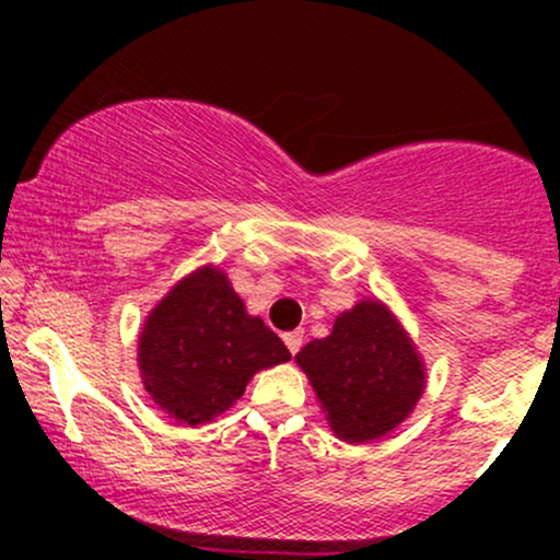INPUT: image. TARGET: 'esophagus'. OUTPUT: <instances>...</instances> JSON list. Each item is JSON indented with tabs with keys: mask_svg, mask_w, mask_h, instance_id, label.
<instances>
[{
	"mask_svg": "<svg viewBox=\"0 0 560 560\" xmlns=\"http://www.w3.org/2000/svg\"><path fill=\"white\" fill-rule=\"evenodd\" d=\"M284 345H287V350L294 355V352H298L302 347V331H287L284 334Z\"/></svg>",
	"mask_w": 560,
	"mask_h": 560,
	"instance_id": "34e87169",
	"label": "esophagus"
}]
</instances>
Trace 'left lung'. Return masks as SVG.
Wrapping results in <instances>:
<instances>
[{
	"instance_id": "obj_1",
	"label": "left lung",
	"mask_w": 560,
	"mask_h": 560,
	"mask_svg": "<svg viewBox=\"0 0 560 560\" xmlns=\"http://www.w3.org/2000/svg\"><path fill=\"white\" fill-rule=\"evenodd\" d=\"M316 392L331 432L342 442H371L413 413L427 389V365L400 318L365 298L339 313L329 337L294 355Z\"/></svg>"
}]
</instances>
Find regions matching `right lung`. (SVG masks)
<instances>
[{"label": "right lung", "instance_id": "1", "mask_svg": "<svg viewBox=\"0 0 560 560\" xmlns=\"http://www.w3.org/2000/svg\"><path fill=\"white\" fill-rule=\"evenodd\" d=\"M137 350L144 389L186 427L226 413L258 371L292 358L262 318L249 316L218 266L171 287L144 318Z\"/></svg>", "mask_w": 560, "mask_h": 560}]
</instances>
